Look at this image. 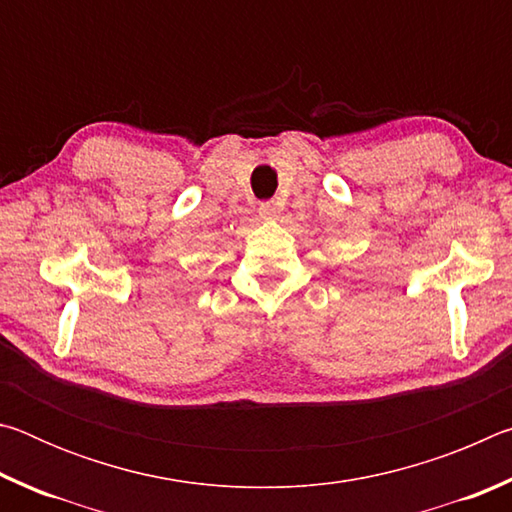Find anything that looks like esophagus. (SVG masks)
Masks as SVG:
<instances>
[{"label": "esophagus", "mask_w": 512, "mask_h": 512, "mask_svg": "<svg viewBox=\"0 0 512 512\" xmlns=\"http://www.w3.org/2000/svg\"><path fill=\"white\" fill-rule=\"evenodd\" d=\"M259 216H262V219H277V216H280V207H277L275 201H266L259 205Z\"/></svg>", "instance_id": "esophagus-1"}]
</instances>
